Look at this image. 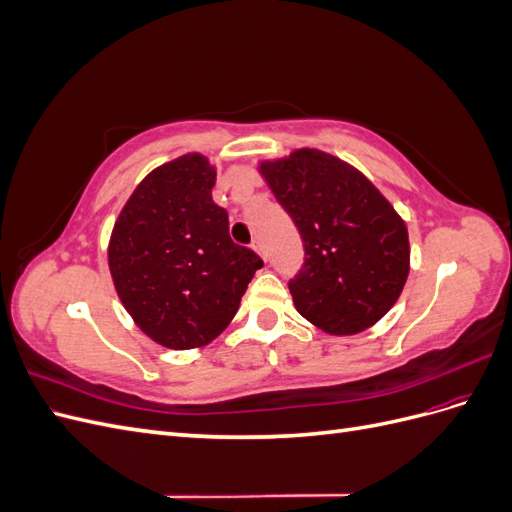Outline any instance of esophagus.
Returning <instances> with one entry per match:
<instances>
[{"instance_id":"esophagus-1","label":"esophagus","mask_w":512,"mask_h":512,"mask_svg":"<svg viewBox=\"0 0 512 512\" xmlns=\"http://www.w3.org/2000/svg\"><path fill=\"white\" fill-rule=\"evenodd\" d=\"M252 247H254V250L262 256V258H267V252H265V245H262V241H258V239H254L252 241Z\"/></svg>"}]
</instances>
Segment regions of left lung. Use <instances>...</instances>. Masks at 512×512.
<instances>
[{
  "instance_id": "left-lung-1",
  "label": "left lung",
  "mask_w": 512,
  "mask_h": 512,
  "mask_svg": "<svg viewBox=\"0 0 512 512\" xmlns=\"http://www.w3.org/2000/svg\"><path fill=\"white\" fill-rule=\"evenodd\" d=\"M299 228L305 260L288 282L299 314L333 335L361 333L399 299L410 245L399 218L359 170L318 149L260 166Z\"/></svg>"
}]
</instances>
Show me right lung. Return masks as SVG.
I'll return each instance as SVG.
<instances>
[{
    "mask_svg": "<svg viewBox=\"0 0 512 512\" xmlns=\"http://www.w3.org/2000/svg\"><path fill=\"white\" fill-rule=\"evenodd\" d=\"M215 170L188 153L149 173L115 222L108 267L121 303L153 342L209 344L235 318L262 260L237 245L215 205Z\"/></svg>",
    "mask_w": 512,
    "mask_h": 512,
    "instance_id": "1",
    "label": "right lung"
}]
</instances>
